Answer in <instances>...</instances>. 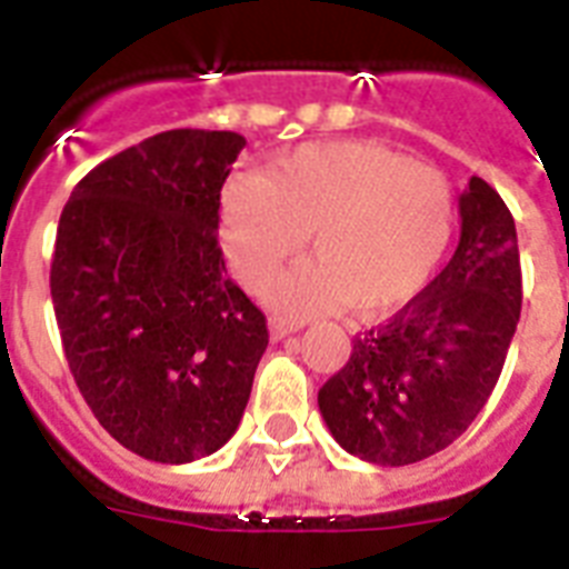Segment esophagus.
<instances>
[{
  "instance_id": "esophagus-1",
  "label": "esophagus",
  "mask_w": 569,
  "mask_h": 569,
  "mask_svg": "<svg viewBox=\"0 0 569 569\" xmlns=\"http://www.w3.org/2000/svg\"><path fill=\"white\" fill-rule=\"evenodd\" d=\"M293 331H299V322H288V320H281V317H272L270 320V338L272 340L288 338V335H293Z\"/></svg>"
}]
</instances>
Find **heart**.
Wrapping results in <instances>:
<instances>
[{
  "label": "heart",
  "instance_id": "heart-1",
  "mask_svg": "<svg viewBox=\"0 0 569 569\" xmlns=\"http://www.w3.org/2000/svg\"><path fill=\"white\" fill-rule=\"evenodd\" d=\"M456 190L431 167L379 143H306L261 179L234 176L220 197L222 256L234 279L261 290L302 252L317 261L270 288L279 311L393 317L438 276L456 238Z\"/></svg>",
  "mask_w": 569,
  "mask_h": 569
}]
</instances>
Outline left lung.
<instances>
[{
    "instance_id": "obj_1",
    "label": "left lung",
    "mask_w": 569,
    "mask_h": 569,
    "mask_svg": "<svg viewBox=\"0 0 569 569\" xmlns=\"http://www.w3.org/2000/svg\"><path fill=\"white\" fill-rule=\"evenodd\" d=\"M461 240L438 279L385 326L356 338L320 388V413L349 456L406 467L465 435L497 388L522 302L515 217L472 176L458 197Z\"/></svg>"
}]
</instances>
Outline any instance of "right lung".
I'll list each match as a JSON object with an SVG mask.
<instances>
[{
  "instance_id": "right-lung-1",
  "label": "right lung",
  "mask_w": 569,
  "mask_h": 569,
  "mask_svg": "<svg viewBox=\"0 0 569 569\" xmlns=\"http://www.w3.org/2000/svg\"><path fill=\"white\" fill-rule=\"evenodd\" d=\"M243 147L234 131H161L93 167L58 222L49 288L72 379L102 429L158 465L238 431L270 340L217 247Z\"/></svg>"
}]
</instances>
